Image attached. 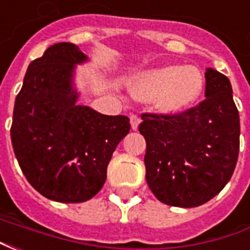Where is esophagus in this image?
Returning a JSON list of instances; mask_svg holds the SVG:
<instances>
[{
	"mask_svg": "<svg viewBox=\"0 0 250 250\" xmlns=\"http://www.w3.org/2000/svg\"><path fill=\"white\" fill-rule=\"evenodd\" d=\"M130 123H131V128H132V130H138V127H139V123H141V119H139V116H136V115H131V116H130Z\"/></svg>",
	"mask_w": 250,
	"mask_h": 250,
	"instance_id": "34e87169",
	"label": "esophagus"
}]
</instances>
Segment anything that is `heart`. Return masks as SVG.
<instances>
[{"label": "heart", "instance_id": "b5f03b06", "mask_svg": "<svg viewBox=\"0 0 250 250\" xmlns=\"http://www.w3.org/2000/svg\"><path fill=\"white\" fill-rule=\"evenodd\" d=\"M204 79L195 66H161L142 73L132 85L139 100H154L161 112L177 114L201 96Z\"/></svg>", "mask_w": 250, "mask_h": 250}]
</instances>
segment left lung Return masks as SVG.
<instances>
[{"mask_svg": "<svg viewBox=\"0 0 250 250\" xmlns=\"http://www.w3.org/2000/svg\"><path fill=\"white\" fill-rule=\"evenodd\" d=\"M205 100L174 115L142 114L146 181L161 202L195 208L220 193L236 168L240 115L229 79L205 72Z\"/></svg>", "mask_w": 250, "mask_h": 250, "instance_id": "8db88e82", "label": "left lung"}]
</instances>
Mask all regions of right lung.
I'll return each instance as SVG.
<instances>
[{
    "mask_svg": "<svg viewBox=\"0 0 250 250\" xmlns=\"http://www.w3.org/2000/svg\"><path fill=\"white\" fill-rule=\"evenodd\" d=\"M87 56L71 42L49 46L30 62L16 98L10 138L22 173L48 199H91L107 178L112 152L130 132L125 115H102L76 105V64Z\"/></svg>",
    "mask_w": 250,
    "mask_h": 250,
    "instance_id": "add662e5",
    "label": "right lung"
}]
</instances>
